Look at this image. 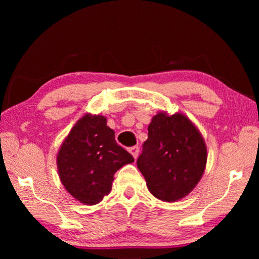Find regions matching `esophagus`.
Returning <instances> with one entry per match:
<instances>
[{"instance_id":"obj_1","label":"esophagus","mask_w":259,"mask_h":259,"mask_svg":"<svg viewBox=\"0 0 259 259\" xmlns=\"http://www.w3.org/2000/svg\"><path fill=\"white\" fill-rule=\"evenodd\" d=\"M129 151H130L131 154H133V156L135 157V159H137L138 153H139V147L138 146H133V147L129 148Z\"/></svg>"}]
</instances>
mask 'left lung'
I'll list each match as a JSON object with an SVG mask.
<instances>
[{
    "mask_svg": "<svg viewBox=\"0 0 259 259\" xmlns=\"http://www.w3.org/2000/svg\"><path fill=\"white\" fill-rule=\"evenodd\" d=\"M205 163L204 140L185 115L153 117L137 166L155 198L172 202L186 196L202 177Z\"/></svg>",
    "mask_w": 259,
    "mask_h": 259,
    "instance_id": "8db88e82",
    "label": "left lung"
}]
</instances>
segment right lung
<instances>
[{
    "mask_svg": "<svg viewBox=\"0 0 259 259\" xmlns=\"http://www.w3.org/2000/svg\"><path fill=\"white\" fill-rule=\"evenodd\" d=\"M102 115L87 114L74 125L57 157L60 181L68 193L85 204L102 201L112 188L114 174L134 162L115 140Z\"/></svg>",
    "mask_w": 259,
    "mask_h": 259,
    "instance_id": "obj_1",
    "label": "right lung"
}]
</instances>
